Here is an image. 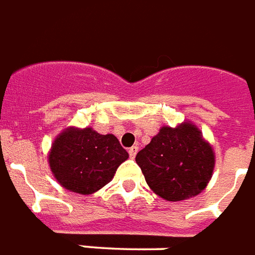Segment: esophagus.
<instances>
[{
    "instance_id": "esophagus-1",
    "label": "esophagus",
    "mask_w": 255,
    "mask_h": 255,
    "mask_svg": "<svg viewBox=\"0 0 255 255\" xmlns=\"http://www.w3.org/2000/svg\"><path fill=\"white\" fill-rule=\"evenodd\" d=\"M137 152V147L136 146H132L129 150H128V154H129V156L131 158H135V155H136Z\"/></svg>"
}]
</instances>
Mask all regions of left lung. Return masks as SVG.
Wrapping results in <instances>:
<instances>
[{"mask_svg":"<svg viewBox=\"0 0 255 255\" xmlns=\"http://www.w3.org/2000/svg\"><path fill=\"white\" fill-rule=\"evenodd\" d=\"M135 161L147 185L167 201L199 195L212 177L214 150L199 128L185 122L178 127H162Z\"/></svg>","mask_w":255,"mask_h":255,"instance_id":"left-lung-1","label":"left lung"}]
</instances>
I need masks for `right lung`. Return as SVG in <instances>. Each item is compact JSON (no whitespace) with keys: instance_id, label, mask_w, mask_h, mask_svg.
<instances>
[{"instance_id":"right-lung-1","label":"right lung","mask_w":255,"mask_h":255,"mask_svg":"<svg viewBox=\"0 0 255 255\" xmlns=\"http://www.w3.org/2000/svg\"><path fill=\"white\" fill-rule=\"evenodd\" d=\"M127 158L128 152L112 133L70 127L54 140L48 162L65 189L90 195L107 185Z\"/></svg>"}]
</instances>
